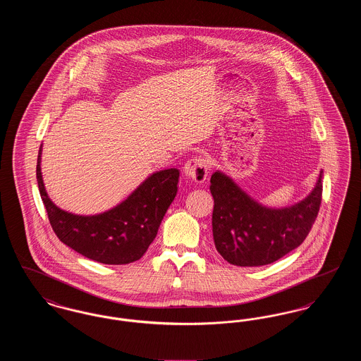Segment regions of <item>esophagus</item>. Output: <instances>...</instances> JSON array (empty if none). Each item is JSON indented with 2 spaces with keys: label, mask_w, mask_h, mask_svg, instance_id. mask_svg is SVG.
<instances>
[{
  "label": "esophagus",
  "mask_w": 361,
  "mask_h": 361,
  "mask_svg": "<svg viewBox=\"0 0 361 361\" xmlns=\"http://www.w3.org/2000/svg\"><path fill=\"white\" fill-rule=\"evenodd\" d=\"M208 169H209V162L204 157L190 158L184 165V173L196 184H202L206 181Z\"/></svg>",
  "instance_id": "1"
}]
</instances>
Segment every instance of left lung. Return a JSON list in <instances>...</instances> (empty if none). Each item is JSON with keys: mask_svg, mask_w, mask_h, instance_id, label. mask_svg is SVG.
I'll return each mask as SVG.
<instances>
[{"mask_svg": "<svg viewBox=\"0 0 361 361\" xmlns=\"http://www.w3.org/2000/svg\"><path fill=\"white\" fill-rule=\"evenodd\" d=\"M209 189L216 250L233 265L259 267L286 256L309 235L322 202V172L305 200L281 209L259 206L221 172L212 174Z\"/></svg>", "mask_w": 361, "mask_h": 361, "instance_id": "8db88e82", "label": "left lung"}]
</instances>
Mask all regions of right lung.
Segmentation results:
<instances>
[{"label":"right lung","mask_w":361,"mask_h":361,"mask_svg":"<svg viewBox=\"0 0 361 361\" xmlns=\"http://www.w3.org/2000/svg\"><path fill=\"white\" fill-rule=\"evenodd\" d=\"M37 155L36 178L54 233L77 253L108 265H123L142 257L154 240L158 227L171 206L180 172L166 169L152 174L119 206L93 216L73 215L49 199Z\"/></svg>","instance_id":"1"}]
</instances>
